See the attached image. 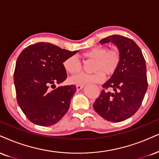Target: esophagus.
Here are the masks:
<instances>
[{"label": "esophagus", "instance_id": "esophagus-1", "mask_svg": "<svg viewBox=\"0 0 159 159\" xmlns=\"http://www.w3.org/2000/svg\"><path fill=\"white\" fill-rule=\"evenodd\" d=\"M84 84H77L76 85V89H78V90H80V89H81L82 88L84 87Z\"/></svg>", "mask_w": 159, "mask_h": 159}]
</instances>
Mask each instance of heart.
I'll return each mask as SVG.
<instances>
[{
	"label": "heart",
	"instance_id": "obj_1",
	"mask_svg": "<svg viewBox=\"0 0 159 159\" xmlns=\"http://www.w3.org/2000/svg\"><path fill=\"white\" fill-rule=\"evenodd\" d=\"M82 57L94 60L93 74L81 73L70 78L72 84H84L86 83H99L105 79V74L111 76L117 71L121 63V54L117 48L108 49L106 47H96L84 52ZM64 70L75 75L81 70V64L75 55L66 58L63 62Z\"/></svg>",
	"mask_w": 159,
	"mask_h": 159
}]
</instances>
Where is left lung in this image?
<instances>
[{"mask_svg": "<svg viewBox=\"0 0 159 159\" xmlns=\"http://www.w3.org/2000/svg\"><path fill=\"white\" fill-rule=\"evenodd\" d=\"M109 42L118 47L121 63L117 71L102 85L104 89L93 108L107 121L120 122L130 118L141 107L147 89L146 61L141 49L130 38L113 35L103 38L100 43ZM110 88L112 92L107 90Z\"/></svg>", "mask_w": 159, "mask_h": 159, "instance_id": "obj_1", "label": "left lung"}]
</instances>
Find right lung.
<instances>
[{
	"instance_id": "right-lung-1",
	"label": "right lung",
	"mask_w": 159,
	"mask_h": 159,
	"mask_svg": "<svg viewBox=\"0 0 159 159\" xmlns=\"http://www.w3.org/2000/svg\"><path fill=\"white\" fill-rule=\"evenodd\" d=\"M78 52L39 42L30 45L19 55L14 72L17 101L32 123L49 127L67 112L76 87H53L66 80L67 74L63 62Z\"/></svg>"
}]
</instances>
